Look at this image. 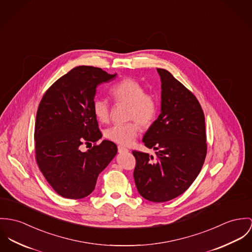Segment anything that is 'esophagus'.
<instances>
[{"label":"esophagus","mask_w":252,"mask_h":252,"mask_svg":"<svg viewBox=\"0 0 252 252\" xmlns=\"http://www.w3.org/2000/svg\"><path fill=\"white\" fill-rule=\"evenodd\" d=\"M117 148H118V152L119 153H127V152H129V149H127V148L121 146V145H119Z\"/></svg>","instance_id":"esophagus-1"}]
</instances>
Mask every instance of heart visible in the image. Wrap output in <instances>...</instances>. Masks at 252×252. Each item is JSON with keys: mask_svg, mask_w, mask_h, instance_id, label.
Segmentation results:
<instances>
[{"mask_svg": "<svg viewBox=\"0 0 252 252\" xmlns=\"http://www.w3.org/2000/svg\"><path fill=\"white\" fill-rule=\"evenodd\" d=\"M111 93L117 102L129 105L127 116L132 121L124 124H115L107 128L104 136L115 143L131 145L139 132L138 124L139 123L141 127L146 128L154 122L159 108L158 100L152 93L145 92V88L132 78H125L118 82L112 88ZM92 110L99 121H109L111 107L105 98H95Z\"/></svg>", "mask_w": 252, "mask_h": 252, "instance_id": "1", "label": "heart"}]
</instances>
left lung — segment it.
I'll use <instances>...</instances> for the list:
<instances>
[{"instance_id":"left-lung-1","label":"left lung","mask_w":252,"mask_h":252,"mask_svg":"<svg viewBox=\"0 0 252 252\" xmlns=\"http://www.w3.org/2000/svg\"><path fill=\"white\" fill-rule=\"evenodd\" d=\"M161 82L160 114L142 141L156 152L133 151L134 179L139 194L165 202L185 192L204 163L205 117L196 97L165 69L157 68Z\"/></svg>"}]
</instances>
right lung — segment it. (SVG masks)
Returning <instances> with one entry per match:
<instances>
[{
  "mask_svg": "<svg viewBox=\"0 0 252 252\" xmlns=\"http://www.w3.org/2000/svg\"><path fill=\"white\" fill-rule=\"evenodd\" d=\"M115 76L98 67L77 66L56 81L40 101L34 126L35 160L47 182L63 197L90 195L98 175L117 153L110 140L81 150L84 143L102 137L92 104L97 86Z\"/></svg>",
  "mask_w": 252,
  "mask_h": 252,
  "instance_id": "obj_1",
  "label": "right lung"
}]
</instances>
